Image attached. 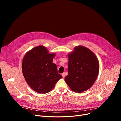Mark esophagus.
Instances as JSON below:
<instances>
[{
  "label": "esophagus",
  "instance_id": "34e87169",
  "mask_svg": "<svg viewBox=\"0 0 121 121\" xmlns=\"http://www.w3.org/2000/svg\"><path fill=\"white\" fill-rule=\"evenodd\" d=\"M62 76L63 78H64L65 77V73H62Z\"/></svg>",
  "mask_w": 121,
  "mask_h": 121
}]
</instances>
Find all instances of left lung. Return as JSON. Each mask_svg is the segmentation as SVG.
Segmentation results:
<instances>
[{
    "label": "left lung",
    "instance_id": "left-lung-1",
    "mask_svg": "<svg viewBox=\"0 0 121 121\" xmlns=\"http://www.w3.org/2000/svg\"><path fill=\"white\" fill-rule=\"evenodd\" d=\"M68 75L65 81L70 89L81 93L89 90L99 75V63L89 48L79 45L68 55Z\"/></svg>",
    "mask_w": 121,
    "mask_h": 121
}]
</instances>
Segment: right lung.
<instances>
[{
    "mask_svg": "<svg viewBox=\"0 0 121 121\" xmlns=\"http://www.w3.org/2000/svg\"><path fill=\"white\" fill-rule=\"evenodd\" d=\"M55 53H49L45 47L39 45L27 52L22 63L24 78L30 87L39 93L51 91L62 76L53 63Z\"/></svg>",
    "mask_w": 121,
    "mask_h": 121,
    "instance_id": "add662e5",
    "label": "right lung"
}]
</instances>
